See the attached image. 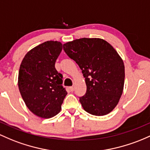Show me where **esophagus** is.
Returning <instances> with one entry per match:
<instances>
[{
	"instance_id": "esophagus-1",
	"label": "esophagus",
	"mask_w": 150,
	"mask_h": 150,
	"mask_svg": "<svg viewBox=\"0 0 150 150\" xmlns=\"http://www.w3.org/2000/svg\"><path fill=\"white\" fill-rule=\"evenodd\" d=\"M69 89H70V91L72 92V91H74V89H75V88H74L73 86H72V87H70V88H69Z\"/></svg>"
}]
</instances>
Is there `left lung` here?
Here are the masks:
<instances>
[{"label": "left lung", "mask_w": 150, "mask_h": 150, "mask_svg": "<svg viewBox=\"0 0 150 150\" xmlns=\"http://www.w3.org/2000/svg\"><path fill=\"white\" fill-rule=\"evenodd\" d=\"M63 50L85 78L86 93L80 97L83 109L96 116L112 111L125 83L124 62L114 47L103 39L83 38L64 44Z\"/></svg>", "instance_id": "8db88e82"}]
</instances>
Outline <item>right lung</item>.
I'll use <instances>...</instances> for the list:
<instances>
[{
	"label": "right lung",
	"instance_id": "add662e5",
	"mask_svg": "<svg viewBox=\"0 0 150 150\" xmlns=\"http://www.w3.org/2000/svg\"><path fill=\"white\" fill-rule=\"evenodd\" d=\"M62 49L61 42L46 41L30 50L20 66V93L28 108L40 117L58 114L67 94L55 67Z\"/></svg>",
	"mask_w": 150,
	"mask_h": 150
}]
</instances>
